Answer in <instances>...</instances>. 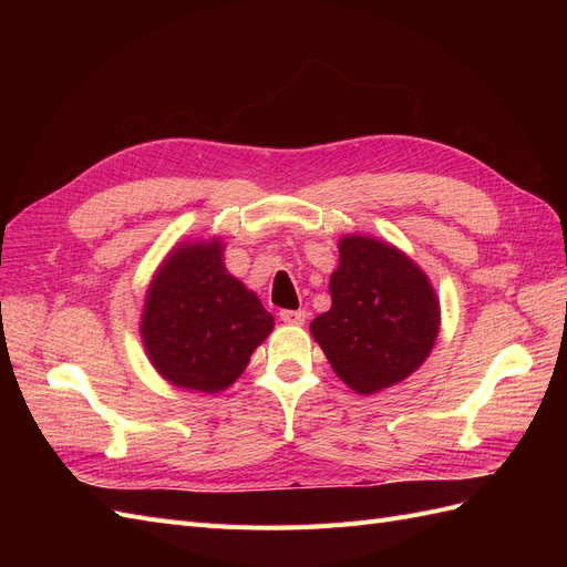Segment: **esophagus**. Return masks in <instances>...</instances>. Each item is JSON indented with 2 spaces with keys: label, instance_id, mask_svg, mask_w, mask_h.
I'll return each mask as SVG.
<instances>
[{
  "label": "esophagus",
  "instance_id": "esophagus-1",
  "mask_svg": "<svg viewBox=\"0 0 567 567\" xmlns=\"http://www.w3.org/2000/svg\"><path fill=\"white\" fill-rule=\"evenodd\" d=\"M279 317H281L284 323L300 326V323H305V317H307V315H305V310H281Z\"/></svg>",
  "mask_w": 567,
  "mask_h": 567
}]
</instances>
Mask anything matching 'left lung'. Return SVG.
I'll list each match as a JSON object with an SVG mask.
<instances>
[{
	"instance_id": "left-lung-1",
	"label": "left lung",
	"mask_w": 567,
	"mask_h": 567,
	"mask_svg": "<svg viewBox=\"0 0 567 567\" xmlns=\"http://www.w3.org/2000/svg\"><path fill=\"white\" fill-rule=\"evenodd\" d=\"M331 310L312 321L326 359L354 392L371 394L414 373L440 331V305L404 252L367 236L340 241Z\"/></svg>"
}]
</instances>
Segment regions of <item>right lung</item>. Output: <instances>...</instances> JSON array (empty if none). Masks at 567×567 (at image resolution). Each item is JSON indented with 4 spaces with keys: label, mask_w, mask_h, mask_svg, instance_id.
Wrapping results in <instances>:
<instances>
[{
    "label": "right lung",
    "mask_w": 567,
    "mask_h": 567,
    "mask_svg": "<svg viewBox=\"0 0 567 567\" xmlns=\"http://www.w3.org/2000/svg\"><path fill=\"white\" fill-rule=\"evenodd\" d=\"M271 329L274 317L260 298L221 265L219 241L169 255L148 288L142 317L153 367L173 385L198 392L229 388Z\"/></svg>",
    "instance_id": "right-lung-1"
}]
</instances>
